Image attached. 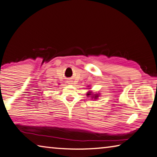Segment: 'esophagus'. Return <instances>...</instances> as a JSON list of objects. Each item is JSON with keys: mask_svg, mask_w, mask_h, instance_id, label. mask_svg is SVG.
I'll return each mask as SVG.
<instances>
[{"mask_svg": "<svg viewBox=\"0 0 157 157\" xmlns=\"http://www.w3.org/2000/svg\"><path fill=\"white\" fill-rule=\"evenodd\" d=\"M68 83H69V84H72V81H68Z\"/></svg>", "mask_w": 157, "mask_h": 157, "instance_id": "esophagus-1", "label": "esophagus"}]
</instances>
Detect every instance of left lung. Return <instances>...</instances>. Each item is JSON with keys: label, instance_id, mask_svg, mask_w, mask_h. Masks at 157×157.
Wrapping results in <instances>:
<instances>
[{"label": "left lung", "instance_id": "left-lung-1", "mask_svg": "<svg viewBox=\"0 0 157 157\" xmlns=\"http://www.w3.org/2000/svg\"><path fill=\"white\" fill-rule=\"evenodd\" d=\"M86 94L87 96V97H91V98H93V99H94V100L97 99V98H98V97H99V96H100V94H98V93L92 92V90H91V91H90V90L89 92H87V93Z\"/></svg>", "mask_w": 157, "mask_h": 157}]
</instances>
